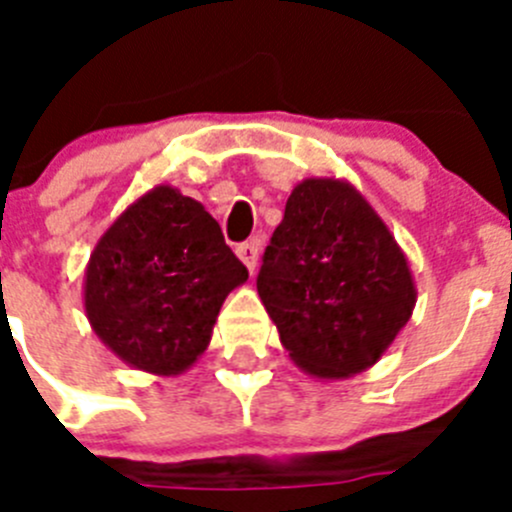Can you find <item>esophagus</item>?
Listing matches in <instances>:
<instances>
[{"mask_svg":"<svg viewBox=\"0 0 512 512\" xmlns=\"http://www.w3.org/2000/svg\"><path fill=\"white\" fill-rule=\"evenodd\" d=\"M235 253H238V259L246 264V269L251 271L256 269V264H259V243L256 241H248V243H241V246L235 248Z\"/></svg>","mask_w":512,"mask_h":512,"instance_id":"1","label":"esophagus"}]
</instances>
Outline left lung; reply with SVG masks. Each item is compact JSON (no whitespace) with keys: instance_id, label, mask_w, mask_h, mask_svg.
I'll use <instances>...</instances> for the list:
<instances>
[{"instance_id":"left-lung-1","label":"left lung","mask_w":512,"mask_h":512,"mask_svg":"<svg viewBox=\"0 0 512 512\" xmlns=\"http://www.w3.org/2000/svg\"><path fill=\"white\" fill-rule=\"evenodd\" d=\"M256 289L289 359L323 382L377 364L418 300L395 235L336 176H310L292 189Z\"/></svg>"}]
</instances>
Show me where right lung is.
I'll return each mask as SVG.
<instances>
[{
  "instance_id": "right-lung-1",
  "label": "right lung",
  "mask_w": 512,
  "mask_h": 512,
  "mask_svg": "<svg viewBox=\"0 0 512 512\" xmlns=\"http://www.w3.org/2000/svg\"><path fill=\"white\" fill-rule=\"evenodd\" d=\"M248 271L197 200L158 184L104 230L84 271V312L117 359L176 377L210 346L225 297Z\"/></svg>"
}]
</instances>
